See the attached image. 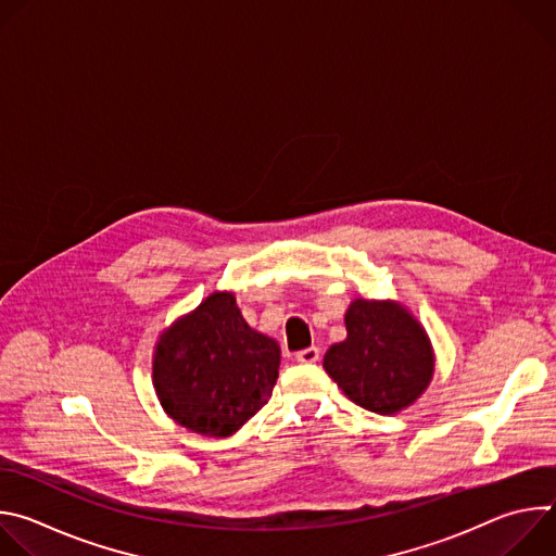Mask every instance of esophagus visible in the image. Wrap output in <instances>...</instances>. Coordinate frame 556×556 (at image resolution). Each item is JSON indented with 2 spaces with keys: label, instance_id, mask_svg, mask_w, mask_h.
<instances>
[{
  "label": "esophagus",
  "instance_id": "obj_1",
  "mask_svg": "<svg viewBox=\"0 0 556 556\" xmlns=\"http://www.w3.org/2000/svg\"><path fill=\"white\" fill-rule=\"evenodd\" d=\"M319 356H321L319 348H305V350H301V352L294 354V361L301 363V365H312V363L319 361Z\"/></svg>",
  "mask_w": 556,
  "mask_h": 556
}]
</instances>
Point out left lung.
Returning <instances> with one entry per match:
<instances>
[{
	"instance_id": "left-lung-1",
	"label": "left lung",
	"mask_w": 556,
	"mask_h": 556,
	"mask_svg": "<svg viewBox=\"0 0 556 556\" xmlns=\"http://www.w3.org/2000/svg\"><path fill=\"white\" fill-rule=\"evenodd\" d=\"M348 339L328 350L326 371L350 401L374 414L412 405L433 376L429 339L395 303L356 299L345 314Z\"/></svg>"
}]
</instances>
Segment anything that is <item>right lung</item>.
I'll use <instances>...</instances> for the list:
<instances>
[{"instance_id": "add662e5", "label": "right lung", "mask_w": 556, "mask_h": 556, "mask_svg": "<svg viewBox=\"0 0 556 556\" xmlns=\"http://www.w3.org/2000/svg\"><path fill=\"white\" fill-rule=\"evenodd\" d=\"M279 345L251 330L230 292H215L155 348L153 384L182 427L226 438L270 399Z\"/></svg>"}]
</instances>
